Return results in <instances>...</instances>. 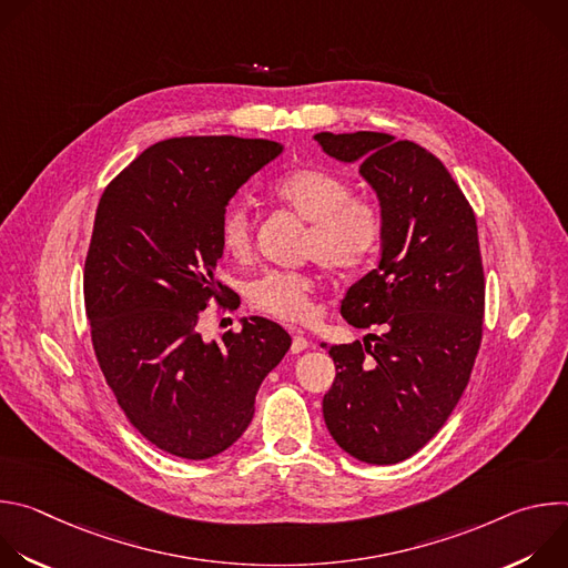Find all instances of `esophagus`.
<instances>
[{
  "instance_id": "esophagus-1",
  "label": "esophagus",
  "mask_w": 568,
  "mask_h": 568,
  "mask_svg": "<svg viewBox=\"0 0 568 568\" xmlns=\"http://www.w3.org/2000/svg\"><path fill=\"white\" fill-rule=\"evenodd\" d=\"M290 333H294V328H290ZM307 346H310V342H307L303 335L294 333V339H292V353H303Z\"/></svg>"
}]
</instances>
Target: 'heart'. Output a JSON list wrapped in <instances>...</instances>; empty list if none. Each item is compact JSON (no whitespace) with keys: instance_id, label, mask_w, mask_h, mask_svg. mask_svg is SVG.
<instances>
[{"instance_id":"obj_1","label":"heart","mask_w":568,"mask_h":568,"mask_svg":"<svg viewBox=\"0 0 568 568\" xmlns=\"http://www.w3.org/2000/svg\"><path fill=\"white\" fill-rule=\"evenodd\" d=\"M272 197L294 215L310 222L303 237V256L333 274L364 267L384 235V213L366 195H353L351 182L323 169H298L281 175ZM220 245L235 258L247 261L254 250V215L247 204H231L220 220ZM316 283L307 272L270 270L247 285L254 310L281 318L305 321L312 314Z\"/></svg>"}]
</instances>
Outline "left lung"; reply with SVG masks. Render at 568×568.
Masks as SVG:
<instances>
[{"label": "left lung", "instance_id": "obj_1", "mask_svg": "<svg viewBox=\"0 0 568 568\" xmlns=\"http://www.w3.org/2000/svg\"><path fill=\"white\" fill-rule=\"evenodd\" d=\"M314 139L359 164L384 213L379 263L342 301L351 326L377 333L331 346L337 375L323 420L357 460L393 465L438 434L469 382L485 314L476 217L443 161L414 141Z\"/></svg>", "mask_w": 568, "mask_h": 568}]
</instances>
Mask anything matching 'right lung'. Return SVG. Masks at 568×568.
<instances>
[{
  "label": "right lung",
  "instance_id": "obj_1",
  "mask_svg": "<svg viewBox=\"0 0 568 568\" xmlns=\"http://www.w3.org/2000/svg\"><path fill=\"white\" fill-rule=\"evenodd\" d=\"M267 139L178 136L143 150L103 191L83 272L99 366L130 425L161 452L204 460L254 418L256 393L290 351L278 323L252 316L206 344L229 200L281 154Z\"/></svg>",
  "mask_w": 568,
  "mask_h": 568
}]
</instances>
